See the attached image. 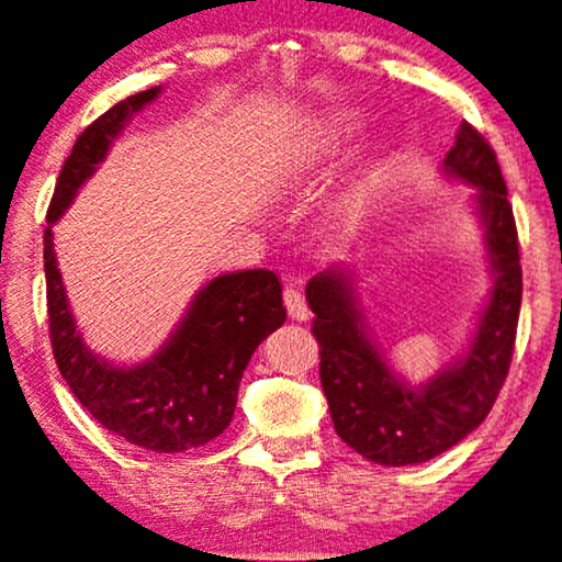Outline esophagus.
I'll list each match as a JSON object with an SVG mask.
<instances>
[{
    "label": "esophagus",
    "mask_w": 562,
    "mask_h": 562,
    "mask_svg": "<svg viewBox=\"0 0 562 562\" xmlns=\"http://www.w3.org/2000/svg\"><path fill=\"white\" fill-rule=\"evenodd\" d=\"M282 301H285V308H288L290 316L297 318V321L308 318L311 311H308V303H305V297H303L301 290L285 288V293H282Z\"/></svg>",
    "instance_id": "1"
}]
</instances>
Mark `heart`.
<instances>
[{"label":"heart","instance_id":"obj_1","mask_svg":"<svg viewBox=\"0 0 562 562\" xmlns=\"http://www.w3.org/2000/svg\"><path fill=\"white\" fill-rule=\"evenodd\" d=\"M355 131V125L349 123V120H336V123L331 125V128H328V133H326V138H328V144H339L341 138H347L349 133Z\"/></svg>","mask_w":562,"mask_h":562}]
</instances>
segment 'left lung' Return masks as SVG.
Masks as SVG:
<instances>
[{"label": "left lung", "instance_id": "obj_1", "mask_svg": "<svg viewBox=\"0 0 562 562\" xmlns=\"http://www.w3.org/2000/svg\"><path fill=\"white\" fill-rule=\"evenodd\" d=\"M445 169L477 187L493 272L481 326L458 364L426 385H406L364 334L347 274L321 272L305 288L316 313L313 336L334 429L362 458L391 468L437 458L477 429L496 403L514 355L521 308L519 238L496 151L462 120Z\"/></svg>", "mask_w": 562, "mask_h": 562}]
</instances>
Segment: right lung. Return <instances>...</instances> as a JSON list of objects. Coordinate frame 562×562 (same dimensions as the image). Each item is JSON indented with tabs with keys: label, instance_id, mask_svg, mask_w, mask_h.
Returning a JSON list of instances; mask_svg holds the SVG:
<instances>
[{
	"label": "right lung",
	"instance_id": "right-lung-1",
	"mask_svg": "<svg viewBox=\"0 0 562 562\" xmlns=\"http://www.w3.org/2000/svg\"><path fill=\"white\" fill-rule=\"evenodd\" d=\"M159 92V87H151L131 94L87 125L58 175L48 223L61 218L133 112L144 110ZM43 265L58 372L104 429L154 452H184L223 434L234 418L238 383L254 349L288 316L274 272L246 269L221 274L194 295L182 324L148 362L115 368L92 355L77 331L56 267L50 226L43 234Z\"/></svg>",
	"mask_w": 562,
	"mask_h": 562
}]
</instances>
